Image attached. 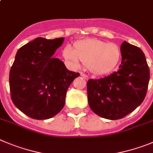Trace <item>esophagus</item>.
Listing matches in <instances>:
<instances>
[{"instance_id": "esophagus-1", "label": "esophagus", "mask_w": 153, "mask_h": 153, "mask_svg": "<svg viewBox=\"0 0 153 153\" xmlns=\"http://www.w3.org/2000/svg\"><path fill=\"white\" fill-rule=\"evenodd\" d=\"M80 76H82V78H83V79H88V76L86 75V74H83V73H80Z\"/></svg>"}]
</instances>
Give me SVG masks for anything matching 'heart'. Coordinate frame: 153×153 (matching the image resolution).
Listing matches in <instances>:
<instances>
[{
	"instance_id": "b5f03b06",
	"label": "heart",
	"mask_w": 153,
	"mask_h": 153,
	"mask_svg": "<svg viewBox=\"0 0 153 153\" xmlns=\"http://www.w3.org/2000/svg\"><path fill=\"white\" fill-rule=\"evenodd\" d=\"M63 54L74 67H79L82 63L89 67L93 74L104 75L117 66L121 53L120 48L114 43L88 39L76 42L74 44V49L67 45Z\"/></svg>"
}]
</instances>
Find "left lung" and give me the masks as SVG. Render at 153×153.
I'll use <instances>...</instances> for the list:
<instances>
[{
	"label": "left lung",
	"instance_id": "obj_1",
	"mask_svg": "<svg viewBox=\"0 0 153 153\" xmlns=\"http://www.w3.org/2000/svg\"><path fill=\"white\" fill-rule=\"evenodd\" d=\"M118 71L104 78L89 79V105L97 115L117 120L135 110L143 102L149 81V69L140 48L124 42L120 45Z\"/></svg>",
	"mask_w": 153,
	"mask_h": 153
}]
</instances>
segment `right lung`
Instances as JSON below:
<instances>
[{"label": "right lung", "instance_id": "1", "mask_svg": "<svg viewBox=\"0 0 153 153\" xmlns=\"http://www.w3.org/2000/svg\"><path fill=\"white\" fill-rule=\"evenodd\" d=\"M64 40L36 38L16 52L10 71L11 99L33 119H48L58 114L65 104L67 89L79 76L53 57Z\"/></svg>", "mask_w": 153, "mask_h": 153}]
</instances>
